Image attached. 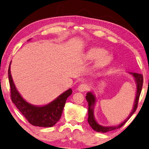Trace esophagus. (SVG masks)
<instances>
[{"label": "esophagus", "mask_w": 149, "mask_h": 149, "mask_svg": "<svg viewBox=\"0 0 149 149\" xmlns=\"http://www.w3.org/2000/svg\"><path fill=\"white\" fill-rule=\"evenodd\" d=\"M89 86L87 83H82L80 84L78 87V91H80V92H84V91H86L88 89Z\"/></svg>", "instance_id": "esophagus-1"}]
</instances>
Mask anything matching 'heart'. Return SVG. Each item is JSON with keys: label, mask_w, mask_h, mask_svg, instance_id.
Wrapping results in <instances>:
<instances>
[{"label": "heart", "mask_w": 149, "mask_h": 149, "mask_svg": "<svg viewBox=\"0 0 149 149\" xmlns=\"http://www.w3.org/2000/svg\"><path fill=\"white\" fill-rule=\"evenodd\" d=\"M85 58L87 61H93L97 60L95 63L97 69H101L109 66L113 61V57L107 53L106 50L100 47H93L86 52Z\"/></svg>", "instance_id": "1"}]
</instances>
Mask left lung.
<instances>
[{"label": "left lung", "mask_w": 149, "mask_h": 149, "mask_svg": "<svg viewBox=\"0 0 149 149\" xmlns=\"http://www.w3.org/2000/svg\"><path fill=\"white\" fill-rule=\"evenodd\" d=\"M133 77L134 81H135L136 86V97L135 99H134V102L133 105V108L132 109V111L130 112L129 116L126 118L125 120L123 121L122 123H120L118 125L116 126H109V127H104L98 124L97 121L96 120L95 118V115H94V109H95V103L97 102V98H96L95 95H94L93 92H88L86 93V99L88 102V122L89 125L92 129L95 130V131L98 132H107L109 131H111V130L120 129L122 126L125 124V123L129 119L132 114H134V112L136 111L137 105H138V102L139 99V97H140L142 86H143V77L141 74H138V73L135 72H129Z\"/></svg>", "instance_id": "left-lung-1"}]
</instances>
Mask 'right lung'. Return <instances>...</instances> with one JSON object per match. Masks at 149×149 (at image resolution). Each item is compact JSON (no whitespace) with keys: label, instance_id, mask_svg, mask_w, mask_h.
<instances>
[{"label":"right lung","instance_id":"obj_1","mask_svg":"<svg viewBox=\"0 0 149 149\" xmlns=\"http://www.w3.org/2000/svg\"><path fill=\"white\" fill-rule=\"evenodd\" d=\"M10 64L11 62L8 74L11 99L13 103L31 125L40 127H53L61 117L66 100L72 93V89H68L50 103L43 106H35L30 104L22 97L16 88L11 76Z\"/></svg>","mask_w":149,"mask_h":149}]
</instances>
